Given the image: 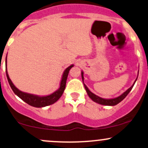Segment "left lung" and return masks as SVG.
Here are the masks:
<instances>
[{"label": "left lung", "mask_w": 148, "mask_h": 148, "mask_svg": "<svg viewBox=\"0 0 148 148\" xmlns=\"http://www.w3.org/2000/svg\"><path fill=\"white\" fill-rule=\"evenodd\" d=\"M83 75H84V72L82 71V80L84 81V76H83ZM135 82H134V84H135ZM134 84H133V85L131 86L127 90H126V91H125L124 93L122 94V95H121L120 96L117 97V98H112V99H104V98H100V97L97 96L96 95H95V94L92 93V92H90V90L88 88V87L85 85V84H84V87H85V88H86V90L88 95V96L90 97V98H91L94 102H95V103H97L98 104H100V105H111V106H114V105H117V104L119 103L121 101V100H123L125 98H126V95H127L129 93V92L131 91V89H132V88L134 87Z\"/></svg>", "instance_id": "left-lung-1"}]
</instances>
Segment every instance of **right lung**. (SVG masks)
<instances>
[{"mask_svg":"<svg viewBox=\"0 0 148 148\" xmlns=\"http://www.w3.org/2000/svg\"><path fill=\"white\" fill-rule=\"evenodd\" d=\"M5 61H7V59L5 60ZM74 65L69 66V67L66 68L65 71H64V74H63L62 78V80L60 82V88L58 89V90H56V92H53V94H51V95L43 97L34 95H32V94L27 93V92H22L19 90H18L17 88L14 86V84H12V82H11L9 76H8L7 68H6V76H7L8 83H9L11 88H12L13 92L19 97V98H20L23 101L27 103V104H29L31 106L35 107V108H43V107L48 106V105H52V104L55 103L56 102L58 101V100H59V98L62 96V95L66 86V82L68 77V74H69V70H70V69Z\"/></svg>","mask_w":148,"mask_h":148,"instance_id":"obj_1","label":"right lung"}]
</instances>
